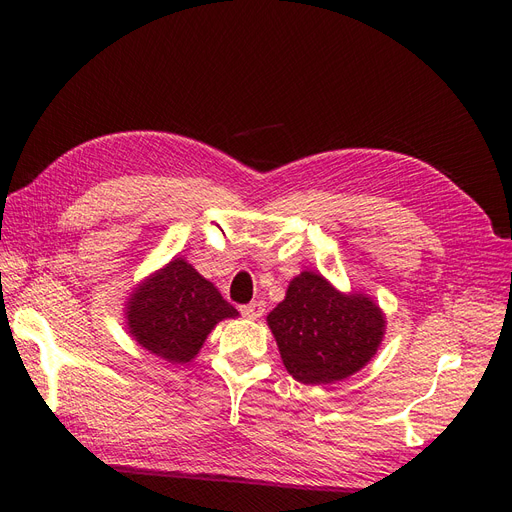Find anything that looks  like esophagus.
Wrapping results in <instances>:
<instances>
[{"mask_svg": "<svg viewBox=\"0 0 512 512\" xmlns=\"http://www.w3.org/2000/svg\"><path fill=\"white\" fill-rule=\"evenodd\" d=\"M241 314L245 318H250V320H258L262 314H265V303H262V301L247 303V305L241 307Z\"/></svg>", "mask_w": 512, "mask_h": 512, "instance_id": "obj_1", "label": "esophagus"}]
</instances>
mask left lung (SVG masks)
<instances>
[{
  "instance_id": "8db88e82",
  "label": "left lung",
  "mask_w": 512,
  "mask_h": 512,
  "mask_svg": "<svg viewBox=\"0 0 512 512\" xmlns=\"http://www.w3.org/2000/svg\"><path fill=\"white\" fill-rule=\"evenodd\" d=\"M288 374L301 384H333L374 359L386 331L380 305L363 292L337 290L301 271L267 316Z\"/></svg>"
}]
</instances>
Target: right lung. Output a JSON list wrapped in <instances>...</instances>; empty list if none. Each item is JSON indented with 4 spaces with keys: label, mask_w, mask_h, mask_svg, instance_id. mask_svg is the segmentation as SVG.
Wrapping results in <instances>:
<instances>
[{
    "label": "right lung",
    "mask_w": 512,
    "mask_h": 512,
    "mask_svg": "<svg viewBox=\"0 0 512 512\" xmlns=\"http://www.w3.org/2000/svg\"><path fill=\"white\" fill-rule=\"evenodd\" d=\"M123 312L134 342L173 365L196 359L215 324L239 316L218 288L177 256L136 284Z\"/></svg>",
    "instance_id": "add662e5"
}]
</instances>
